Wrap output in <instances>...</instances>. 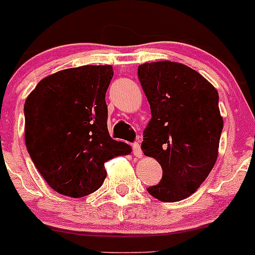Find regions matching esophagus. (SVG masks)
<instances>
[{
  "instance_id": "34e87169",
  "label": "esophagus",
  "mask_w": 255,
  "mask_h": 255,
  "mask_svg": "<svg viewBox=\"0 0 255 255\" xmlns=\"http://www.w3.org/2000/svg\"><path fill=\"white\" fill-rule=\"evenodd\" d=\"M132 149H133V155L135 156V157L140 158L142 156V151L140 149V145H139V142H133Z\"/></svg>"
}]
</instances>
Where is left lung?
I'll use <instances>...</instances> for the list:
<instances>
[{"mask_svg":"<svg viewBox=\"0 0 255 255\" xmlns=\"http://www.w3.org/2000/svg\"><path fill=\"white\" fill-rule=\"evenodd\" d=\"M138 77L151 109L141 150L163 170L147 192L178 202L194 194L217 161L224 126L219 94L197 71L168 60L139 65Z\"/></svg>","mask_w":255,"mask_h":255,"instance_id":"left-lung-1","label":"left lung"}]
</instances>
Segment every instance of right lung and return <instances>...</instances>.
Listing matches in <instances>:
<instances>
[{"instance_id": "add662e5", "label": "right lung", "mask_w": 255, "mask_h": 255, "mask_svg": "<svg viewBox=\"0 0 255 255\" xmlns=\"http://www.w3.org/2000/svg\"><path fill=\"white\" fill-rule=\"evenodd\" d=\"M113 76L111 65L61 70L41 80L25 100L27 152L61 195L97 191L106 178L105 162L132 152L108 130L105 94Z\"/></svg>"}]
</instances>
